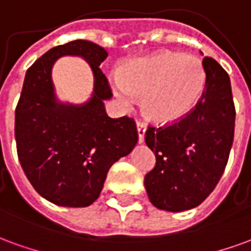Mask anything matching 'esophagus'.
<instances>
[{
    "label": "esophagus",
    "mask_w": 251,
    "mask_h": 251,
    "mask_svg": "<svg viewBox=\"0 0 251 251\" xmlns=\"http://www.w3.org/2000/svg\"><path fill=\"white\" fill-rule=\"evenodd\" d=\"M137 131H138V142L142 144L144 142L145 131H147V125L144 122H137Z\"/></svg>",
    "instance_id": "esophagus-1"
}]
</instances>
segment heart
I'll list each match as a JSON object with an SVG mask.
<instances>
[{"mask_svg": "<svg viewBox=\"0 0 251 251\" xmlns=\"http://www.w3.org/2000/svg\"><path fill=\"white\" fill-rule=\"evenodd\" d=\"M113 91L124 107L142 97L144 113L153 121L183 118L199 102L205 74L198 59L175 52H157L127 62L111 76Z\"/></svg>", "mask_w": 251, "mask_h": 251, "instance_id": "b5f03b06", "label": "heart"}]
</instances>
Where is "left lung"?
I'll return each instance as SVG.
<instances>
[{
	"instance_id": "left-lung-1",
	"label": "left lung",
	"mask_w": 251,
	"mask_h": 251,
	"mask_svg": "<svg viewBox=\"0 0 251 251\" xmlns=\"http://www.w3.org/2000/svg\"><path fill=\"white\" fill-rule=\"evenodd\" d=\"M203 68L204 91L195 109L172 125L149 126L145 133L156 165L144 185L160 210L180 212L199 205L218 184L231 151L235 107L230 77L212 57L203 59Z\"/></svg>"
}]
</instances>
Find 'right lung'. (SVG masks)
I'll list each match as a JSON object with an SVG mask.
<instances>
[{"label": "right lung", "instance_id": "right-lung-1", "mask_svg": "<svg viewBox=\"0 0 251 251\" xmlns=\"http://www.w3.org/2000/svg\"><path fill=\"white\" fill-rule=\"evenodd\" d=\"M63 56H80L92 67L93 94L84 104L57 99L51 67ZM106 57L98 44L74 40L46 52L25 74L14 121L17 154L30 184L53 204H93L110 167L138 141L134 120L106 114L103 100L113 97L99 68Z\"/></svg>", "mask_w": 251, "mask_h": 251}]
</instances>
